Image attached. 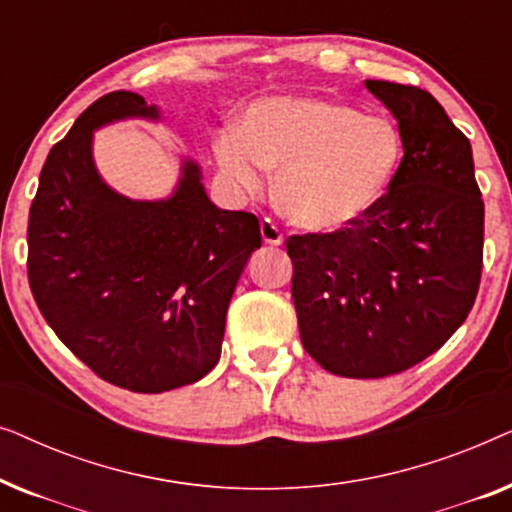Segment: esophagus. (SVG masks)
<instances>
[{
	"label": "esophagus",
	"mask_w": 512,
	"mask_h": 512,
	"mask_svg": "<svg viewBox=\"0 0 512 512\" xmlns=\"http://www.w3.org/2000/svg\"><path fill=\"white\" fill-rule=\"evenodd\" d=\"M261 237H263L265 244H270V247H279V244L284 242V237H282V233H279V228L270 219L261 221Z\"/></svg>",
	"instance_id": "1"
}]
</instances>
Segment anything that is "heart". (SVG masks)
<instances>
[{
  "label": "heart",
  "mask_w": 512,
  "mask_h": 512,
  "mask_svg": "<svg viewBox=\"0 0 512 512\" xmlns=\"http://www.w3.org/2000/svg\"><path fill=\"white\" fill-rule=\"evenodd\" d=\"M403 137L387 116L347 104L275 97L247 111L242 132L221 130L216 160L228 184L258 195L277 172V205L293 226L333 235L368 219L387 198Z\"/></svg>",
  "instance_id": "obj_1"
}]
</instances>
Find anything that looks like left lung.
<instances>
[{"label":"left lung","mask_w":512,"mask_h":512,"mask_svg":"<svg viewBox=\"0 0 512 512\" xmlns=\"http://www.w3.org/2000/svg\"><path fill=\"white\" fill-rule=\"evenodd\" d=\"M396 118L403 160L368 219L293 235V305L307 354L356 380L401 373L450 340L475 303L485 205L473 151L436 97L366 81Z\"/></svg>","instance_id":"8db88e82"}]
</instances>
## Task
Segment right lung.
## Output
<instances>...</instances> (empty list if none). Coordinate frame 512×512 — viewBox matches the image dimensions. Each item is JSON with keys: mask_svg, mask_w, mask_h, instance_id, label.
<instances>
[{"mask_svg": "<svg viewBox=\"0 0 512 512\" xmlns=\"http://www.w3.org/2000/svg\"><path fill=\"white\" fill-rule=\"evenodd\" d=\"M160 109L116 90L48 153L27 226V277L41 314L86 366L121 389L160 394L221 356L230 298L261 247L258 219L216 207L193 158L174 191L132 200L102 179L95 130Z\"/></svg>", "mask_w": 512, "mask_h": 512, "instance_id": "obj_1", "label": "right lung"}]
</instances>
